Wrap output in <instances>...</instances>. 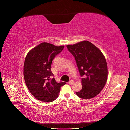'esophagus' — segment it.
<instances>
[{"mask_svg":"<svg viewBox=\"0 0 130 130\" xmlns=\"http://www.w3.org/2000/svg\"><path fill=\"white\" fill-rule=\"evenodd\" d=\"M68 84H69V85H73V84H74V81L72 80H70V81L68 82Z\"/></svg>","mask_w":130,"mask_h":130,"instance_id":"obj_1","label":"esophagus"}]
</instances>
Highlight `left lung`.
I'll return each mask as SVG.
<instances>
[{"mask_svg":"<svg viewBox=\"0 0 130 130\" xmlns=\"http://www.w3.org/2000/svg\"><path fill=\"white\" fill-rule=\"evenodd\" d=\"M75 59L82 77V88L76 95L85 99L96 96L103 89L107 80L108 69L105 57L101 51L87 41L67 45Z\"/></svg>","mask_w":130,"mask_h":130,"instance_id":"1","label":"left lung"}]
</instances>
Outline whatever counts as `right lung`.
Masks as SVG:
<instances>
[{
    "mask_svg": "<svg viewBox=\"0 0 130 130\" xmlns=\"http://www.w3.org/2000/svg\"><path fill=\"white\" fill-rule=\"evenodd\" d=\"M64 46H57L44 42L27 53L24 64V77L26 85L32 95L43 102H52L58 97L61 87L66 83L57 82L51 71L52 61Z\"/></svg>",
    "mask_w": 130,
    "mask_h": 130,
    "instance_id": "1",
    "label": "right lung"
}]
</instances>
